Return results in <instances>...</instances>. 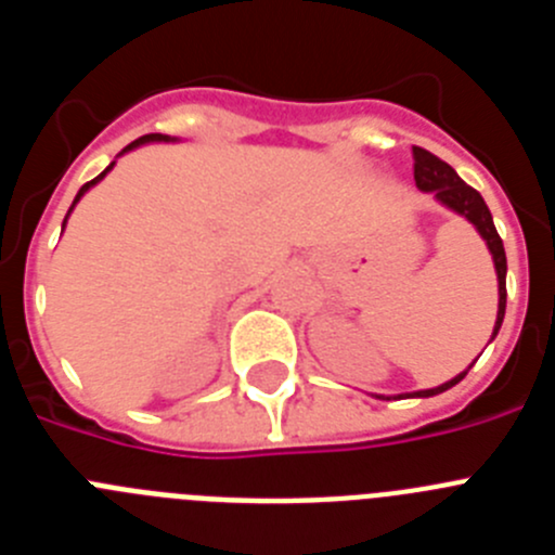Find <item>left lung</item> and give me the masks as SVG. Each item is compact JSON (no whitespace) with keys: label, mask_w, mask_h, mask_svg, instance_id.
Listing matches in <instances>:
<instances>
[{"label":"left lung","mask_w":555,"mask_h":555,"mask_svg":"<svg viewBox=\"0 0 555 555\" xmlns=\"http://www.w3.org/2000/svg\"><path fill=\"white\" fill-rule=\"evenodd\" d=\"M414 180H416V189L425 191V194H434L436 203L444 205V208L453 210V214H459L461 219H467V222L478 230V235L483 238V244H487L489 255H492L494 274H498V320H494L492 338H489V341H494L500 325H503V317H506V249H503V242H500L498 230H494L492 214H489L487 203H483V197H480L478 191H475L473 185L464 183V180L455 175L453 166L444 164V160H439L436 155H430V152L423 150V146H414ZM475 361H478V358H475ZM469 366L464 372H459L455 377H450L448 384L434 386V389L405 391V395H395V397L442 395V391L453 389L459 380H464V375L469 372ZM372 397H377V400H389L386 395H372Z\"/></svg>","instance_id":"obj_1"}]
</instances>
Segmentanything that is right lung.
I'll return each mask as SVG.
<instances>
[{
	"label": "right lung",
	"instance_id": "right-lung-1",
	"mask_svg": "<svg viewBox=\"0 0 555 555\" xmlns=\"http://www.w3.org/2000/svg\"><path fill=\"white\" fill-rule=\"evenodd\" d=\"M178 141H180V139H178V135H164V132H150V135H141V139H135V141H132V144H127V146H125V150H121V152H119V155H116V158H121V155H127V152H132V150H139V146H144V144H178ZM113 166H116V160H113V164H111V166H107V169H105V171H102V175H96V178H94V180H91V183H86V185H82V189H80V191H77V197H75V203H72V208H68L66 219H63V228H66L68 217H72V210H75V208H77V203H80V199H82V197H86L88 191L94 189V185H96V183H100V180H102V178H105V175H107V171H111V169H113Z\"/></svg>",
	"mask_w": 555,
	"mask_h": 555
}]
</instances>
